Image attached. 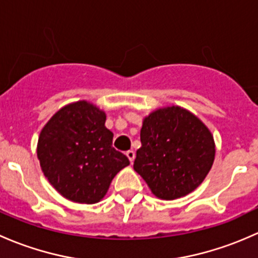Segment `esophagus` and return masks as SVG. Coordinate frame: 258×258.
I'll return each instance as SVG.
<instances>
[{
	"label": "esophagus",
	"mask_w": 258,
	"mask_h": 258,
	"mask_svg": "<svg viewBox=\"0 0 258 258\" xmlns=\"http://www.w3.org/2000/svg\"><path fill=\"white\" fill-rule=\"evenodd\" d=\"M126 156H128L130 163H133V161H134V159H135V153L133 150H128V151H126Z\"/></svg>",
	"instance_id": "34e87169"
}]
</instances>
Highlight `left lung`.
Segmentation results:
<instances>
[{
    "mask_svg": "<svg viewBox=\"0 0 258 258\" xmlns=\"http://www.w3.org/2000/svg\"><path fill=\"white\" fill-rule=\"evenodd\" d=\"M142 148L134 170L161 200L192 192L215 160V142L208 126L179 105L159 108L143 119Z\"/></svg>",
    "mask_w": 258,
    "mask_h": 258,
    "instance_id": "8db88e82",
    "label": "left lung"
}]
</instances>
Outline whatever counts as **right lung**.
<instances>
[{
  "mask_svg": "<svg viewBox=\"0 0 258 258\" xmlns=\"http://www.w3.org/2000/svg\"><path fill=\"white\" fill-rule=\"evenodd\" d=\"M105 111L87 100L60 108L41 130L37 158L44 176L63 198L99 203L111 180L129 165L105 128Z\"/></svg>",
  "mask_w": 258,
  "mask_h": 258,
  "instance_id": "add662e5",
  "label": "right lung"
}]
</instances>
